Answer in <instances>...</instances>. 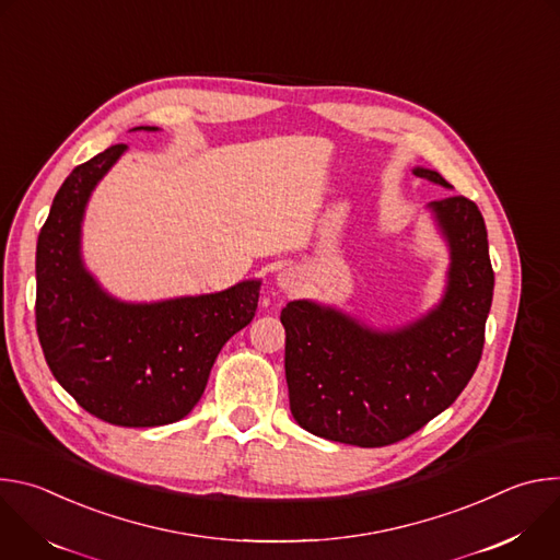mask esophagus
<instances>
[{
  "instance_id": "34e87169",
  "label": "esophagus",
  "mask_w": 560,
  "mask_h": 560,
  "mask_svg": "<svg viewBox=\"0 0 560 560\" xmlns=\"http://www.w3.org/2000/svg\"><path fill=\"white\" fill-rule=\"evenodd\" d=\"M296 281H299V275H296V270H292V268H283V270L277 275V285L283 288V290H292V288L296 285Z\"/></svg>"
}]
</instances>
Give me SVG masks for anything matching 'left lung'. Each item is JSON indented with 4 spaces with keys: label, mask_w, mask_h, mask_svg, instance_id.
Instances as JSON below:
<instances>
[{
    "label": "left lung",
    "mask_w": 560,
    "mask_h": 560,
    "mask_svg": "<svg viewBox=\"0 0 560 560\" xmlns=\"http://www.w3.org/2000/svg\"><path fill=\"white\" fill-rule=\"evenodd\" d=\"M417 177L452 188L436 171ZM450 246L441 303L396 330L307 299L281 310L294 421L314 436L359 447L404 441L447 410L486 343L494 270L481 210L465 197L428 203Z\"/></svg>",
    "instance_id": "1"
}]
</instances>
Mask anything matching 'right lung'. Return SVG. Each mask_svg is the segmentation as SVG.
<instances>
[{"label":"right lung","mask_w":560,"mask_h":560,"mask_svg":"<svg viewBox=\"0 0 560 560\" xmlns=\"http://www.w3.org/2000/svg\"><path fill=\"white\" fill-rule=\"evenodd\" d=\"M124 152L106 148L57 190L37 238L35 318L46 363L79 406L113 425L154 428L199 404L217 354L253 322L261 281L154 303L110 296L84 268L82 221Z\"/></svg>","instance_id":"right-lung-1"}]
</instances>
